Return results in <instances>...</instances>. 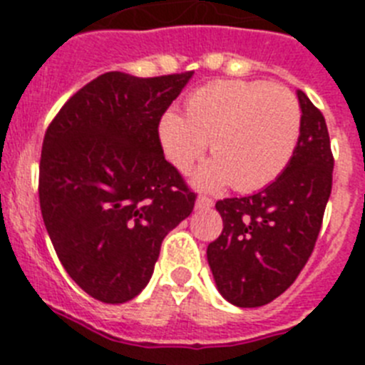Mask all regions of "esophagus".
<instances>
[{"instance_id": "34e87169", "label": "esophagus", "mask_w": 365, "mask_h": 365, "mask_svg": "<svg viewBox=\"0 0 365 365\" xmlns=\"http://www.w3.org/2000/svg\"><path fill=\"white\" fill-rule=\"evenodd\" d=\"M212 206H214V201L210 197H206V195H199L197 201H195L197 210H206V208H212Z\"/></svg>"}]
</instances>
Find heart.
I'll list each match as a JSON object with an SVG mask.
<instances>
[{
	"label": "heart",
	"instance_id": "b5f03b06",
	"mask_svg": "<svg viewBox=\"0 0 365 365\" xmlns=\"http://www.w3.org/2000/svg\"><path fill=\"white\" fill-rule=\"evenodd\" d=\"M185 109L186 117L164 113L159 138L179 170H188L210 140L215 157L193 175L201 188L234 182L240 192H254L278 179L294 157L302 109L287 87L219 80L195 89Z\"/></svg>",
	"mask_w": 365,
	"mask_h": 365
}]
</instances>
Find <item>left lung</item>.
I'll return each instance as SVG.
<instances>
[{
  "label": "left lung",
  "instance_id": "1",
  "mask_svg": "<svg viewBox=\"0 0 365 365\" xmlns=\"http://www.w3.org/2000/svg\"><path fill=\"white\" fill-rule=\"evenodd\" d=\"M298 95L302 131L294 157L269 186L222 199V232L206 248L217 291L237 307H261L289 289L312 254L333 186V153L320 109Z\"/></svg>",
  "mask_w": 365,
  "mask_h": 365
}]
</instances>
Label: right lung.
Instances as JSON below:
<instances>
[{
	"mask_svg": "<svg viewBox=\"0 0 365 365\" xmlns=\"http://www.w3.org/2000/svg\"><path fill=\"white\" fill-rule=\"evenodd\" d=\"M192 76L100 74L47 128L38 186L45 228L67 274L98 302L143 291L168 232L192 214L195 193L159 138L160 117Z\"/></svg>",
	"mask_w": 365,
	"mask_h": 365,
	"instance_id": "add662e5",
	"label": "right lung"
}]
</instances>
